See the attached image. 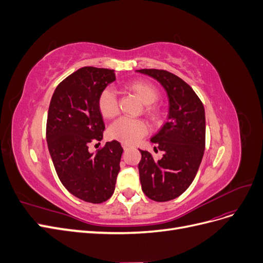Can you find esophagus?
<instances>
[{
	"instance_id": "esophagus-1",
	"label": "esophagus",
	"mask_w": 263,
	"mask_h": 263,
	"mask_svg": "<svg viewBox=\"0 0 263 263\" xmlns=\"http://www.w3.org/2000/svg\"><path fill=\"white\" fill-rule=\"evenodd\" d=\"M122 146H123V148H124V150H127V149H129L132 146L129 145V144H125V142H123L122 144Z\"/></svg>"
}]
</instances>
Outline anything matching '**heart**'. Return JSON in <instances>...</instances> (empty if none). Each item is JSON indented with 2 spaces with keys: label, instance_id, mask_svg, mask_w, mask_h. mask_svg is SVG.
Instances as JSON below:
<instances>
[{
  "label": "heart",
  "instance_id": "obj_1",
  "mask_svg": "<svg viewBox=\"0 0 263 263\" xmlns=\"http://www.w3.org/2000/svg\"><path fill=\"white\" fill-rule=\"evenodd\" d=\"M124 89L127 92L133 93L141 103L146 104L145 110L150 118L157 119L159 117L160 109L153 104L159 99V91L153 83L146 80H133L126 83ZM98 108L101 115L106 119L114 118L118 114V101L112 90L105 89L100 93L98 98ZM146 132L147 127L140 119L123 117L110 125L108 136L125 144H134L144 136Z\"/></svg>",
  "mask_w": 263,
  "mask_h": 263
}]
</instances>
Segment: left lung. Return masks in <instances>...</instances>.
Here are the masks:
<instances>
[{
    "mask_svg": "<svg viewBox=\"0 0 263 263\" xmlns=\"http://www.w3.org/2000/svg\"><path fill=\"white\" fill-rule=\"evenodd\" d=\"M164 87L169 98L168 121L151 141L163 151L155 160L146 150H139L138 163L142 192L150 200L166 202L180 196L193 182L205 149V110L203 103L186 82L169 71L140 69Z\"/></svg>",
    "mask_w": 263,
    "mask_h": 263,
    "instance_id": "obj_1",
    "label": "left lung"
}]
</instances>
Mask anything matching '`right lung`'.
<instances>
[{
  "label": "right lung",
  "mask_w": 263,
  "mask_h": 263,
  "mask_svg": "<svg viewBox=\"0 0 263 263\" xmlns=\"http://www.w3.org/2000/svg\"><path fill=\"white\" fill-rule=\"evenodd\" d=\"M113 81L114 70H77L55 87L47 117V144L59 180L71 194L93 204L113 195L121 169L123 148L117 140L89 151L90 144L100 145L105 129L98 98Z\"/></svg>",
  "instance_id": "obj_1"
}]
</instances>
